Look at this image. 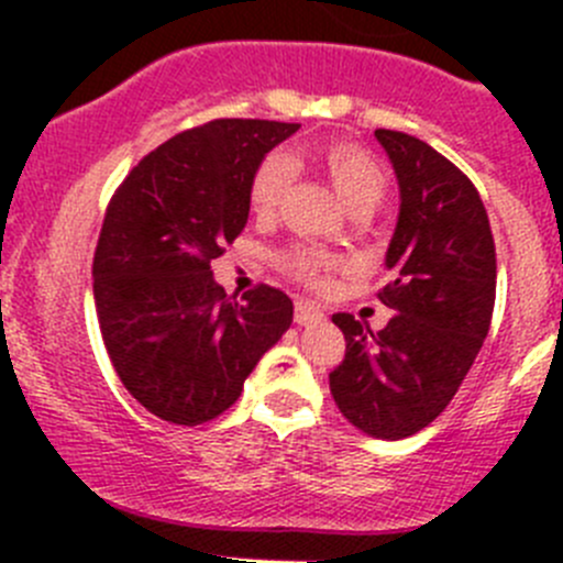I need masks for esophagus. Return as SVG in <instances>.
I'll use <instances>...</instances> for the list:
<instances>
[{"label": "esophagus", "instance_id": "obj_1", "mask_svg": "<svg viewBox=\"0 0 563 563\" xmlns=\"http://www.w3.org/2000/svg\"><path fill=\"white\" fill-rule=\"evenodd\" d=\"M294 318H297L299 327H313V323L323 321V313H321V308H316V305L308 302V299H299Z\"/></svg>", "mask_w": 563, "mask_h": 563}]
</instances>
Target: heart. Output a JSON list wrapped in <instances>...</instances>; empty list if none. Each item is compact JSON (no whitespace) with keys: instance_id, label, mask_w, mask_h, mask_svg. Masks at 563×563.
Here are the masks:
<instances>
[{"instance_id":"heart-1","label":"heart","mask_w":563,"mask_h":563,"mask_svg":"<svg viewBox=\"0 0 563 563\" xmlns=\"http://www.w3.org/2000/svg\"><path fill=\"white\" fill-rule=\"evenodd\" d=\"M302 157L327 176L329 185L334 187V192L343 198V203L354 214H371L384 198V190H387L384 168L360 146L345 144V141H327V144H316L305 150ZM291 181V157H266L258 172L253 174V181H250V209H253L255 218H275ZM286 266L302 280H318L321 272L332 266V261L313 247H297L286 255Z\"/></svg>"}]
</instances>
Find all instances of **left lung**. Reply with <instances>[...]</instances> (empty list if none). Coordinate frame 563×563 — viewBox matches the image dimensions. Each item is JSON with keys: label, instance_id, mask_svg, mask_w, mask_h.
I'll return each mask as SVG.
<instances>
[{"label": "left lung", "instance_id": "1", "mask_svg": "<svg viewBox=\"0 0 563 563\" xmlns=\"http://www.w3.org/2000/svg\"><path fill=\"white\" fill-rule=\"evenodd\" d=\"M400 190L378 294L395 318L373 332L332 316L345 360L329 373L340 413L365 435L408 439L455 397L487 338L496 302V247L471 179L413 135L376 130Z\"/></svg>", "mask_w": 563, "mask_h": 563}]
</instances>
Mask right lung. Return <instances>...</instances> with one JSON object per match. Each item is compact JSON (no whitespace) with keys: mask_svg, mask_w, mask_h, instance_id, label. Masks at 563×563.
<instances>
[{"mask_svg":"<svg viewBox=\"0 0 563 563\" xmlns=\"http://www.w3.org/2000/svg\"><path fill=\"white\" fill-rule=\"evenodd\" d=\"M297 130L266 119L187 130L150 152L108 203L92 266L100 332L124 389L163 422L220 417L291 327L280 288L231 302L209 264L247 225L253 174Z\"/></svg>","mask_w":563,"mask_h":563,"instance_id":"right-lung-1","label":"right lung"}]
</instances>
